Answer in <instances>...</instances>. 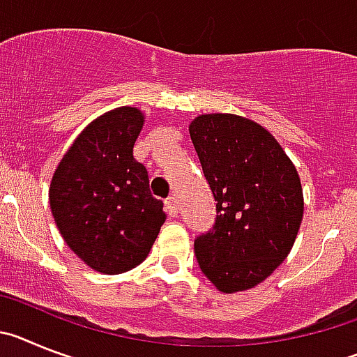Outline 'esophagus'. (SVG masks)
Returning <instances> with one entry per match:
<instances>
[{"label":"esophagus","mask_w":357,"mask_h":357,"mask_svg":"<svg viewBox=\"0 0 357 357\" xmlns=\"http://www.w3.org/2000/svg\"><path fill=\"white\" fill-rule=\"evenodd\" d=\"M165 212L169 213L170 217L178 215V201H176L174 197H169V199L165 201Z\"/></svg>","instance_id":"1"}]
</instances>
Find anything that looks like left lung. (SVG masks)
Returning <instances> with one entry per match:
<instances>
[{
  "label": "left lung",
  "instance_id": "left-lung-1",
  "mask_svg": "<svg viewBox=\"0 0 357 357\" xmlns=\"http://www.w3.org/2000/svg\"><path fill=\"white\" fill-rule=\"evenodd\" d=\"M217 217L194 241L204 277L222 293L255 287L289 255L303 217L298 172L275 136L244 116L201 114L188 127Z\"/></svg>",
  "mask_w": 357,
  "mask_h": 357
}]
</instances>
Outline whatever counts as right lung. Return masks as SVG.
Returning <instances> with one entry per match:
<instances>
[{"mask_svg":"<svg viewBox=\"0 0 357 357\" xmlns=\"http://www.w3.org/2000/svg\"><path fill=\"white\" fill-rule=\"evenodd\" d=\"M144 122V113L129 105L93 120L50 183V208L63 238L89 268L105 275L144 262L165 222L147 169L132 156Z\"/></svg>","mask_w":357,"mask_h":357,"instance_id":"1","label":"right lung"}]
</instances>
